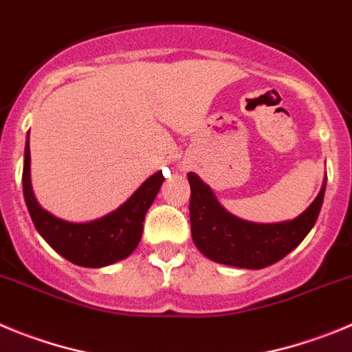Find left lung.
<instances>
[{"label":"left lung","instance_id":"1","mask_svg":"<svg viewBox=\"0 0 352 352\" xmlns=\"http://www.w3.org/2000/svg\"><path fill=\"white\" fill-rule=\"evenodd\" d=\"M191 186L189 217L192 242L208 259L230 267H270L289 254L318 221L324 198L326 179L318 198L296 219L277 224H254L231 215L215 199L207 184L196 173H188Z\"/></svg>","mask_w":352,"mask_h":352}]
</instances>
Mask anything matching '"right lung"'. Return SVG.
<instances>
[{"label":"right lung","mask_w":352,"mask_h":352,"mask_svg":"<svg viewBox=\"0 0 352 352\" xmlns=\"http://www.w3.org/2000/svg\"><path fill=\"white\" fill-rule=\"evenodd\" d=\"M30 161L31 154L28 144L22 172L24 199L34 228L54 251H58L63 258L78 267L100 268L128 258L137 249L144 231L145 214L163 184V173L157 172L148 177L135 195L112 214L91 223L77 224L58 219L38 205L31 188Z\"/></svg>","instance_id":"1"}]
</instances>
